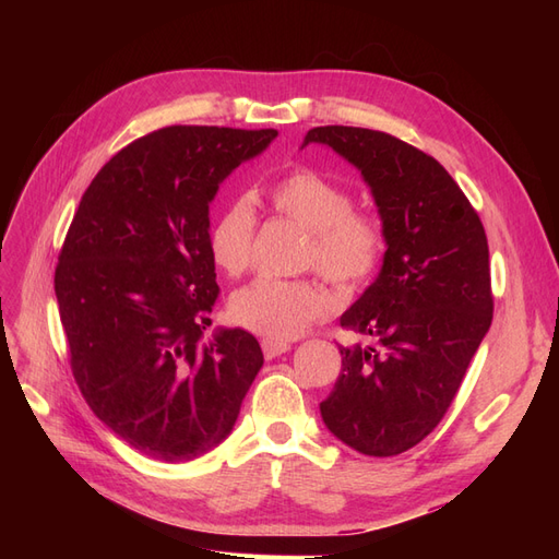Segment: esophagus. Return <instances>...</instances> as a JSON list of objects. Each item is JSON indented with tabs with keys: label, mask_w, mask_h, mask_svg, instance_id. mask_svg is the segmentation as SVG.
Instances as JSON below:
<instances>
[{
	"label": "esophagus",
	"mask_w": 559,
	"mask_h": 559,
	"mask_svg": "<svg viewBox=\"0 0 559 559\" xmlns=\"http://www.w3.org/2000/svg\"><path fill=\"white\" fill-rule=\"evenodd\" d=\"M261 347H263L265 359H275V357H282L284 352H289V349H292V343H286V341H275V337H263V341H261Z\"/></svg>",
	"instance_id": "34e87169"
}]
</instances>
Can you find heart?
Returning a JSON list of instances; mask_svg holds the SVG:
<instances>
[{"mask_svg":"<svg viewBox=\"0 0 559 559\" xmlns=\"http://www.w3.org/2000/svg\"><path fill=\"white\" fill-rule=\"evenodd\" d=\"M277 214L310 233L306 263L343 289H357L378 273L386 251L380 218L354 210L343 183L310 167L282 175L267 191ZM257 214L238 198L218 212L207 235L210 257L226 275H242L251 261ZM333 300L324 286L310 280L259 277L233 296L230 314L240 326L275 341H292L317 319H324Z\"/></svg>","mask_w":559,"mask_h":559,"instance_id":"obj_1","label":"heart"}]
</instances>
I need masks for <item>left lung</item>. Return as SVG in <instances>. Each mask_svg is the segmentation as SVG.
Masks as SVG:
<instances>
[{
  "label": "left lung",
  "mask_w": 559,
  "mask_h": 559,
  "mask_svg": "<svg viewBox=\"0 0 559 559\" xmlns=\"http://www.w3.org/2000/svg\"><path fill=\"white\" fill-rule=\"evenodd\" d=\"M312 142L359 167L386 233L378 280L341 317L364 343L341 345L321 419L357 452L394 456L445 417L492 324L487 235L445 167L394 134L324 126Z\"/></svg>",
  "instance_id": "8db88e82"
}]
</instances>
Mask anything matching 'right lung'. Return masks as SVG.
<instances>
[{"instance_id":"right-lung-1","label":"right lung","mask_w":559,"mask_h":559,"mask_svg":"<svg viewBox=\"0 0 559 559\" xmlns=\"http://www.w3.org/2000/svg\"><path fill=\"white\" fill-rule=\"evenodd\" d=\"M277 130L170 126L95 175L56 267L74 380L91 411L151 460L177 464L233 431L263 366L257 337L218 331L210 202Z\"/></svg>"}]
</instances>
